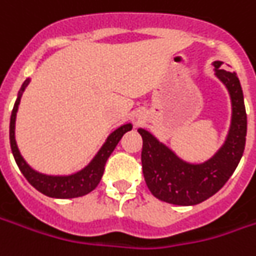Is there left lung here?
<instances>
[{"mask_svg":"<svg viewBox=\"0 0 256 256\" xmlns=\"http://www.w3.org/2000/svg\"><path fill=\"white\" fill-rule=\"evenodd\" d=\"M216 62V76L223 81L232 102L230 134L223 148L202 165H192L179 160L156 137L138 128L142 138V165L146 184L157 199L179 206H190L217 194L236 171L242 157L246 137V112L244 95L237 74L222 68Z\"/></svg>","mask_w":256,"mask_h":256,"instance_id":"obj_1","label":"left lung"}]
</instances>
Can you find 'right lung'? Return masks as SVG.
<instances>
[{
	"instance_id": "1",
	"label": "right lung",
	"mask_w": 256,
	"mask_h": 256,
	"mask_svg": "<svg viewBox=\"0 0 256 256\" xmlns=\"http://www.w3.org/2000/svg\"><path fill=\"white\" fill-rule=\"evenodd\" d=\"M28 85V81L22 85L20 94L14 105L11 114V122H10V142H11V150L14 158L18 164L19 170L24 174V176L28 179V182L32 185L34 189H38L46 196L50 198H57V199H71V198H78L92 192L95 188L98 186L100 178L105 171V164L109 156L112 154L114 147L120 140L123 134L132 130V124H124L118 130H114L112 134L108 137V140L104 144V147L99 150L96 157L91 161V164L85 166L82 171L77 172L74 175L68 176H50V175H43L39 172L33 171L29 165L26 164L25 160L19 154L16 142H15V118H16V110H18L19 100L22 96V91Z\"/></svg>"
}]
</instances>
